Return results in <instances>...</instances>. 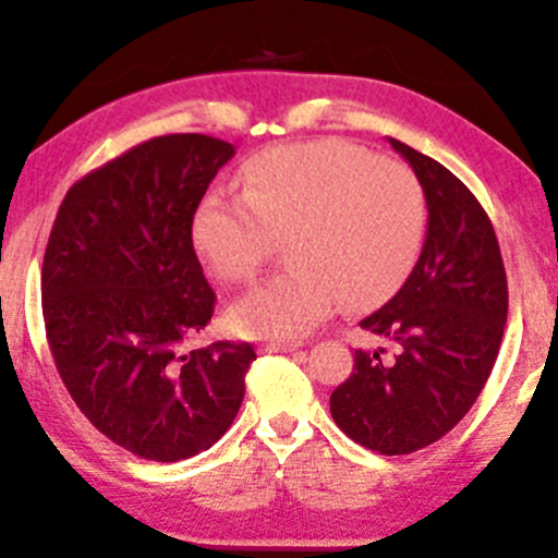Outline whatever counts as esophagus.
Wrapping results in <instances>:
<instances>
[{
  "mask_svg": "<svg viewBox=\"0 0 558 558\" xmlns=\"http://www.w3.org/2000/svg\"><path fill=\"white\" fill-rule=\"evenodd\" d=\"M265 352H293V349H299V344H291V341H267Z\"/></svg>",
  "mask_w": 558,
  "mask_h": 558,
  "instance_id": "34e87169",
  "label": "esophagus"
}]
</instances>
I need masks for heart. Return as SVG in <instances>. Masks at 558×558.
<instances>
[{
    "instance_id": "obj_1",
    "label": "heart",
    "mask_w": 558,
    "mask_h": 558,
    "mask_svg": "<svg viewBox=\"0 0 558 558\" xmlns=\"http://www.w3.org/2000/svg\"><path fill=\"white\" fill-rule=\"evenodd\" d=\"M193 248L222 283H243L286 235L291 265L228 312L232 330L302 339L347 304L402 286L426 235V198L413 171L347 140L275 145L243 169V193L195 206Z\"/></svg>"
}]
</instances>
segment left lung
I'll list each match as a JSON object with an SVG mask.
<instances>
[{
	"label": "left lung",
	"instance_id": "obj_1",
	"mask_svg": "<svg viewBox=\"0 0 558 558\" xmlns=\"http://www.w3.org/2000/svg\"><path fill=\"white\" fill-rule=\"evenodd\" d=\"M426 198V241L402 289L360 320L376 339L354 349L352 376L330 395L336 426L381 456H408L450 432L498 357L508 289L498 238L474 193L442 163L391 140Z\"/></svg>",
	"mask_w": 558,
	"mask_h": 558
}]
</instances>
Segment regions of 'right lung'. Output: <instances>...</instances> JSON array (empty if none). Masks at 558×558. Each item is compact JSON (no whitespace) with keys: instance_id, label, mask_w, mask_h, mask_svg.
I'll use <instances>...</instances> for the list:
<instances>
[{"instance_id":"obj_1","label":"right lung","mask_w":558,"mask_h":558,"mask_svg":"<svg viewBox=\"0 0 558 558\" xmlns=\"http://www.w3.org/2000/svg\"><path fill=\"white\" fill-rule=\"evenodd\" d=\"M235 156L225 140L167 134L78 180L41 265L54 365L78 410L140 458L209 450L241 410L254 347L214 341V291L193 251L195 206Z\"/></svg>"}]
</instances>
